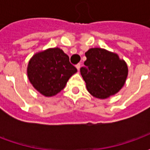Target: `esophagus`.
I'll return each mask as SVG.
<instances>
[{"mask_svg":"<svg viewBox=\"0 0 150 150\" xmlns=\"http://www.w3.org/2000/svg\"><path fill=\"white\" fill-rule=\"evenodd\" d=\"M75 67H76L77 70H78V71H79V69H80V63H78V64L75 66Z\"/></svg>","mask_w":150,"mask_h":150,"instance_id":"obj_1","label":"esophagus"}]
</instances>
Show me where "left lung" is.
Here are the masks:
<instances>
[{"instance_id": "1", "label": "left lung", "mask_w": 150, "mask_h": 150, "mask_svg": "<svg viewBox=\"0 0 150 150\" xmlns=\"http://www.w3.org/2000/svg\"><path fill=\"white\" fill-rule=\"evenodd\" d=\"M85 55L87 60L80 73L90 94L106 99L117 93L128 76L126 62L118 54L101 48H91Z\"/></svg>"}]
</instances>
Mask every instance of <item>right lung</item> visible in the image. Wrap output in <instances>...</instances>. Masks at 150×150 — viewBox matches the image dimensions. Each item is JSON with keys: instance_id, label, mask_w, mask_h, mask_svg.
<instances>
[{"instance_id": "add662e5", "label": "right lung", "mask_w": 150, "mask_h": 150, "mask_svg": "<svg viewBox=\"0 0 150 150\" xmlns=\"http://www.w3.org/2000/svg\"><path fill=\"white\" fill-rule=\"evenodd\" d=\"M77 71L67 54L59 48H50L35 54L30 60L27 75L31 84L45 96H53L65 88Z\"/></svg>"}]
</instances>
